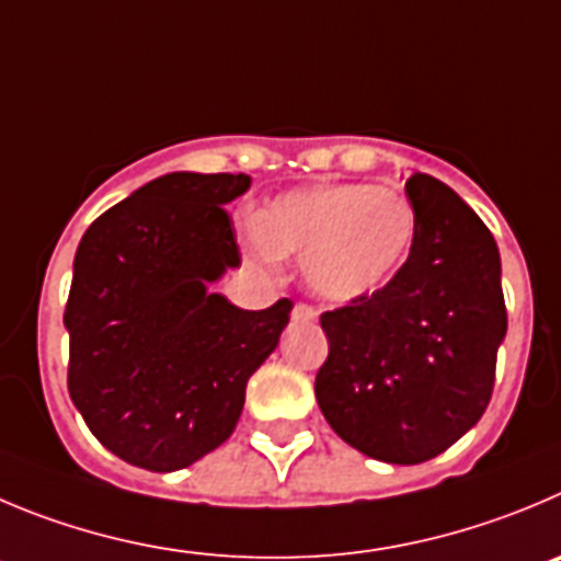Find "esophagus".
Segmentation results:
<instances>
[{"instance_id":"esophagus-1","label":"esophagus","mask_w":561,"mask_h":561,"mask_svg":"<svg viewBox=\"0 0 561 561\" xmlns=\"http://www.w3.org/2000/svg\"><path fill=\"white\" fill-rule=\"evenodd\" d=\"M318 318V310L312 305H305V301H298L296 307H293V321H316Z\"/></svg>"}]
</instances>
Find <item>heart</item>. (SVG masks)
Wrapping results in <instances>:
<instances>
[{"label": "heart", "instance_id": "1", "mask_svg": "<svg viewBox=\"0 0 561 561\" xmlns=\"http://www.w3.org/2000/svg\"><path fill=\"white\" fill-rule=\"evenodd\" d=\"M417 209L404 191L332 182L287 191L254 218L249 251L271 263L296 256L316 296L348 305L379 293L407 263Z\"/></svg>", "mask_w": 561, "mask_h": 561}]
</instances>
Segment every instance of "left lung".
I'll return each instance as SVG.
<instances>
[{"label":"left lung","mask_w":561,"mask_h":561,"mask_svg":"<svg viewBox=\"0 0 561 561\" xmlns=\"http://www.w3.org/2000/svg\"><path fill=\"white\" fill-rule=\"evenodd\" d=\"M417 238L374 296L323 312L329 357L316 399L329 426L365 457L417 465L484 415L506 334L495 238L448 185L407 180Z\"/></svg>","instance_id":"left-lung-1"}]
</instances>
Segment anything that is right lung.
<instances>
[{
	"label": "right lung",
	"mask_w": 561,
	"mask_h": 561,
	"mask_svg": "<svg viewBox=\"0 0 561 561\" xmlns=\"http://www.w3.org/2000/svg\"><path fill=\"white\" fill-rule=\"evenodd\" d=\"M249 185L176 171L82 234L62 316L68 392L93 437L135 468L171 473L216 451L290 321V298L240 310L207 290L240 265L224 204Z\"/></svg>",
	"instance_id": "1"
}]
</instances>
